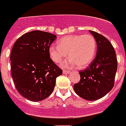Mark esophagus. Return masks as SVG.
Returning <instances> with one entry per match:
<instances>
[{
    "mask_svg": "<svg viewBox=\"0 0 126 126\" xmlns=\"http://www.w3.org/2000/svg\"><path fill=\"white\" fill-rule=\"evenodd\" d=\"M70 73V71H68V70H63V73H64V74H69Z\"/></svg>",
    "mask_w": 126,
    "mask_h": 126,
    "instance_id": "esophagus-1",
    "label": "esophagus"
}]
</instances>
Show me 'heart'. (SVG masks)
I'll return each mask as SVG.
<instances>
[{"label": "heart", "mask_w": 126, "mask_h": 126, "mask_svg": "<svg viewBox=\"0 0 126 126\" xmlns=\"http://www.w3.org/2000/svg\"><path fill=\"white\" fill-rule=\"evenodd\" d=\"M58 45H51L49 53L55 63H59L68 56V53L70 58L62 64V66L64 68L77 65L79 68H85L92 62L96 56V41L90 34L65 36L59 40Z\"/></svg>", "instance_id": "heart-1"}]
</instances>
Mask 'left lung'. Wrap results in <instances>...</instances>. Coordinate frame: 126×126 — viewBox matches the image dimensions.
<instances>
[{
    "mask_svg": "<svg viewBox=\"0 0 126 126\" xmlns=\"http://www.w3.org/2000/svg\"><path fill=\"white\" fill-rule=\"evenodd\" d=\"M90 32L96 41V56L89 67L80 70V81L73 88L82 98L96 100L107 95L113 87L117 61L110 41L96 32L90 30Z\"/></svg>",
    "mask_w": 126,
    "mask_h": 126,
    "instance_id": "8db88e82",
    "label": "left lung"
}]
</instances>
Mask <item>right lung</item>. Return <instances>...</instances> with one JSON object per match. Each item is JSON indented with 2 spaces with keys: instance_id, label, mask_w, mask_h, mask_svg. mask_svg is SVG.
Masks as SVG:
<instances>
[{
  "instance_id": "1",
  "label": "right lung",
  "mask_w": 126,
  "mask_h": 126,
  "mask_svg": "<svg viewBox=\"0 0 126 126\" xmlns=\"http://www.w3.org/2000/svg\"><path fill=\"white\" fill-rule=\"evenodd\" d=\"M56 39L51 33L34 30L23 34L13 45L11 76L16 89L25 98L41 101L53 92L56 78L62 74L49 53Z\"/></svg>"
}]
</instances>
